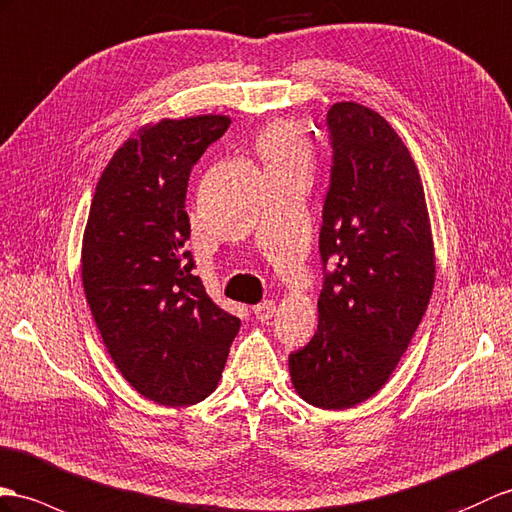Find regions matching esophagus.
Wrapping results in <instances>:
<instances>
[{
  "instance_id": "esophagus-1",
  "label": "esophagus",
  "mask_w": 512,
  "mask_h": 512,
  "mask_svg": "<svg viewBox=\"0 0 512 512\" xmlns=\"http://www.w3.org/2000/svg\"><path fill=\"white\" fill-rule=\"evenodd\" d=\"M252 310H254L256 319H260V321H269L273 315H276V302H271V299H267V302H260V304H256Z\"/></svg>"
}]
</instances>
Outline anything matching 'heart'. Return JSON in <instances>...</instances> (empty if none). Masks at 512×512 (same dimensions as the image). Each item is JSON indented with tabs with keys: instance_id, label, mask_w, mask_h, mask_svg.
I'll use <instances>...</instances> for the list:
<instances>
[{
	"instance_id": "obj_1",
	"label": "heart",
	"mask_w": 512,
	"mask_h": 512,
	"mask_svg": "<svg viewBox=\"0 0 512 512\" xmlns=\"http://www.w3.org/2000/svg\"><path fill=\"white\" fill-rule=\"evenodd\" d=\"M258 154L269 169H306L313 167V143L306 130L295 121H276L258 134Z\"/></svg>"
}]
</instances>
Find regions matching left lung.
<instances>
[{
  "instance_id": "left-lung-1",
  "label": "left lung",
  "mask_w": 512,
  "mask_h": 512,
  "mask_svg": "<svg viewBox=\"0 0 512 512\" xmlns=\"http://www.w3.org/2000/svg\"><path fill=\"white\" fill-rule=\"evenodd\" d=\"M326 123L332 167L319 232V326L289 356V371L304 402L341 410L369 400L395 371L428 308L436 267L419 171L389 121L339 102Z\"/></svg>"
}]
</instances>
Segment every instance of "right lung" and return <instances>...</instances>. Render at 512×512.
I'll return each mask as SVG.
<instances>
[{
  "mask_svg": "<svg viewBox=\"0 0 512 512\" xmlns=\"http://www.w3.org/2000/svg\"><path fill=\"white\" fill-rule=\"evenodd\" d=\"M230 117L162 119L110 158L82 241V284L121 376L162 406L213 393L241 321L193 276L184 210L195 162Z\"/></svg>",
  "mask_w": 512,
  "mask_h": 512,
  "instance_id": "1",
  "label": "right lung"
}]
</instances>
